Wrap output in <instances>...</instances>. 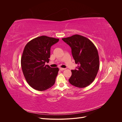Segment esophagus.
<instances>
[{"mask_svg": "<svg viewBox=\"0 0 122 122\" xmlns=\"http://www.w3.org/2000/svg\"><path fill=\"white\" fill-rule=\"evenodd\" d=\"M60 69L61 71H64V70H66V69H65V68H60Z\"/></svg>", "mask_w": 122, "mask_h": 122, "instance_id": "obj_1", "label": "esophagus"}]
</instances>
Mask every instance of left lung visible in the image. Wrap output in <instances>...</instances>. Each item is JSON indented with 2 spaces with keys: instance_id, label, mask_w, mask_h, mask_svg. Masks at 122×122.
Wrapping results in <instances>:
<instances>
[{
  "instance_id": "left-lung-1",
  "label": "left lung",
  "mask_w": 122,
  "mask_h": 122,
  "mask_svg": "<svg viewBox=\"0 0 122 122\" xmlns=\"http://www.w3.org/2000/svg\"><path fill=\"white\" fill-rule=\"evenodd\" d=\"M62 40L70 46L77 69L72 70L69 82L77 87H85L92 83L99 69L98 50L91 41L79 35Z\"/></svg>"
}]
</instances>
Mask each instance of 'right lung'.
I'll return each instance as SVG.
<instances>
[{
  "label": "right lung",
  "mask_w": 122,
  "mask_h": 122,
  "mask_svg": "<svg viewBox=\"0 0 122 122\" xmlns=\"http://www.w3.org/2000/svg\"><path fill=\"white\" fill-rule=\"evenodd\" d=\"M58 39L42 36L29 41L24 47L21 60L22 70L28 84L39 91L52 86L57 75L58 68H51L49 62L50 48Z\"/></svg>",
  "instance_id": "obj_1"
}]
</instances>
